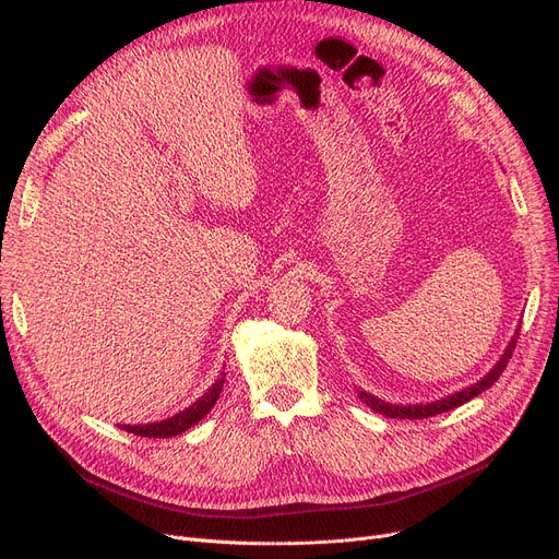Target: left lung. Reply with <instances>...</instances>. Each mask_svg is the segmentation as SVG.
<instances>
[{
  "label": "left lung",
  "mask_w": 559,
  "mask_h": 559,
  "mask_svg": "<svg viewBox=\"0 0 559 559\" xmlns=\"http://www.w3.org/2000/svg\"><path fill=\"white\" fill-rule=\"evenodd\" d=\"M516 337H519V331H516V335L512 337L510 346L506 348L503 358L496 362V367L480 380V383H476V385H472V388H466V390H462V392H455V394H451V396H447V399H442V401H435V403H428V405H392V403L380 401V399H376V396H371V394H367V392H358V396L373 409V413H380V415L392 417V419H428V417H435V415L449 413V409H453V407H457V405H462V403H466V401H472L474 396H478L480 392H485L487 388H491V385L496 383V380L501 378V373L506 371V367H508V362H510V358H512V350H514V346H516Z\"/></svg>",
  "instance_id": "8db88e82"
}]
</instances>
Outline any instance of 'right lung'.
Listing matches in <instances>:
<instances>
[{
    "mask_svg": "<svg viewBox=\"0 0 559 559\" xmlns=\"http://www.w3.org/2000/svg\"><path fill=\"white\" fill-rule=\"evenodd\" d=\"M222 385H224V378H219L217 383L205 392L197 403H192L190 407H186L183 413L174 415L165 421H158V424H146V426H120L124 428L127 432H133V435H140V437H174V435H181L183 430H188L190 426H194L197 421H201L205 415L211 413V407L215 405V401L219 399V392H222Z\"/></svg>",
    "mask_w": 559,
    "mask_h": 559,
    "instance_id": "1",
    "label": "right lung"
}]
</instances>
